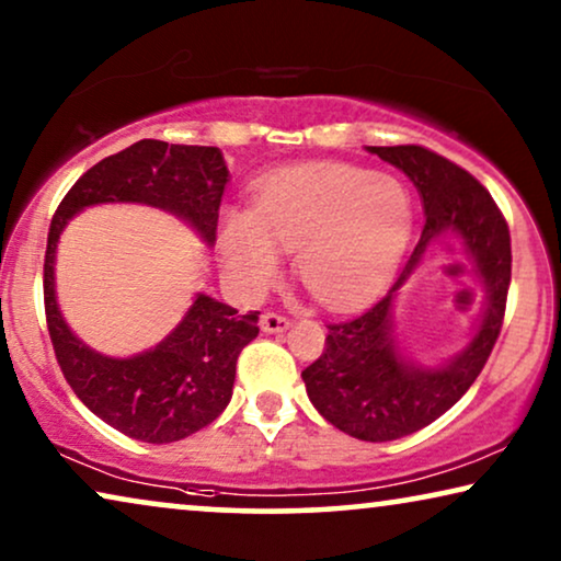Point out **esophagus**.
I'll list each match as a JSON object with an SVG mask.
<instances>
[{
  "label": "esophagus",
  "mask_w": 561,
  "mask_h": 561,
  "mask_svg": "<svg viewBox=\"0 0 561 561\" xmlns=\"http://www.w3.org/2000/svg\"><path fill=\"white\" fill-rule=\"evenodd\" d=\"M290 327V319L283 317L278 311H265L263 317H260V329H263L265 334H278V332H286Z\"/></svg>",
  "instance_id": "1"
}]
</instances>
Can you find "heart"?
I'll use <instances>...</instances> for the list:
<instances>
[{
    "mask_svg": "<svg viewBox=\"0 0 561 561\" xmlns=\"http://www.w3.org/2000/svg\"><path fill=\"white\" fill-rule=\"evenodd\" d=\"M413 229V198L403 181L344 163L283 168L257 181L250 211H227L219 250L244 288L278 275L283 252H296L301 286L324 306H355L386 286Z\"/></svg>",
    "mask_w": 561,
    "mask_h": 561,
    "instance_id": "1",
    "label": "heart"
}]
</instances>
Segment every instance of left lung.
<instances>
[{"instance_id":"left-lung-1","label":"left lung","mask_w":561,"mask_h":561,"mask_svg":"<svg viewBox=\"0 0 561 561\" xmlns=\"http://www.w3.org/2000/svg\"><path fill=\"white\" fill-rule=\"evenodd\" d=\"M413 181L424 198L426 225L393 286L357 317L327 324L319 359L306 367L313 409L340 432L363 442H393L447 413L485 367L503 329L511 286V232L488 188L439 152L421 145L367 148ZM455 231L466 242L486 286V311L471 347L436 371L413 368L397 355L394 290L415 270L428 243Z\"/></svg>"}]
</instances>
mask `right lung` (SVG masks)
I'll list each match as a JSON object with an SVG mask.
<instances>
[{"label":"right lung","instance_id":"obj_1","mask_svg":"<svg viewBox=\"0 0 561 561\" xmlns=\"http://www.w3.org/2000/svg\"><path fill=\"white\" fill-rule=\"evenodd\" d=\"M227 175L217 148L140 140L89 168L53 214L43 301L60 373L91 413L133 439H186L227 409L237 357L260 332L257 311L237 317L232 306L198 294L181 324L156 350L127 359L104 357L76 340L58 311L53 288L58 237L83 206L137 202L173 211L211 244Z\"/></svg>","mask_w":561,"mask_h":561}]
</instances>
